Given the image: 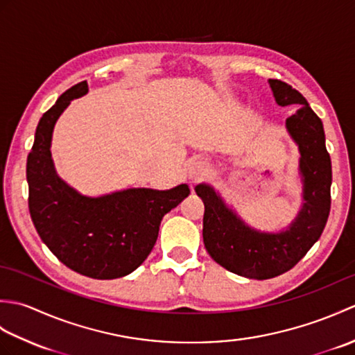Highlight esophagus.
Listing matches in <instances>:
<instances>
[{
  "instance_id": "esophagus-1",
  "label": "esophagus",
  "mask_w": 355,
  "mask_h": 355,
  "mask_svg": "<svg viewBox=\"0 0 355 355\" xmlns=\"http://www.w3.org/2000/svg\"><path fill=\"white\" fill-rule=\"evenodd\" d=\"M207 172H209V164L205 160H197L191 164L189 177L191 180H193V182H197V180L207 175Z\"/></svg>"
}]
</instances>
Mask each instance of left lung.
<instances>
[{
  "mask_svg": "<svg viewBox=\"0 0 355 355\" xmlns=\"http://www.w3.org/2000/svg\"><path fill=\"white\" fill-rule=\"evenodd\" d=\"M281 107H297L285 126L299 146L302 177V209L288 229L267 233L247 225L212 186L195 187L205 202L202 239L212 259L232 273L248 279H270L285 273L304 258L322 235L331 209V158L325 146L322 120L305 97L282 80L268 79Z\"/></svg>",
  "mask_w": 355,
  "mask_h": 355,
  "instance_id": "8db88e82",
  "label": "left lung"
}]
</instances>
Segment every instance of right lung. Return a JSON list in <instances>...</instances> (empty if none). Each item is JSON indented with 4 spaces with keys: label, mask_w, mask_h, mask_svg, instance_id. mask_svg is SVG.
Instances as JSON below:
<instances>
[{
    "label": "right lung",
    "mask_w": 355,
    "mask_h": 355,
    "mask_svg": "<svg viewBox=\"0 0 355 355\" xmlns=\"http://www.w3.org/2000/svg\"><path fill=\"white\" fill-rule=\"evenodd\" d=\"M87 93V80L69 88L37 123L27 157L28 210L37 235L67 267L93 279H116L141 266L163 216L191 191L178 184L169 191L132 187L87 197L67 184L51 160L53 128L70 102Z\"/></svg>",
    "instance_id": "1"
}]
</instances>
